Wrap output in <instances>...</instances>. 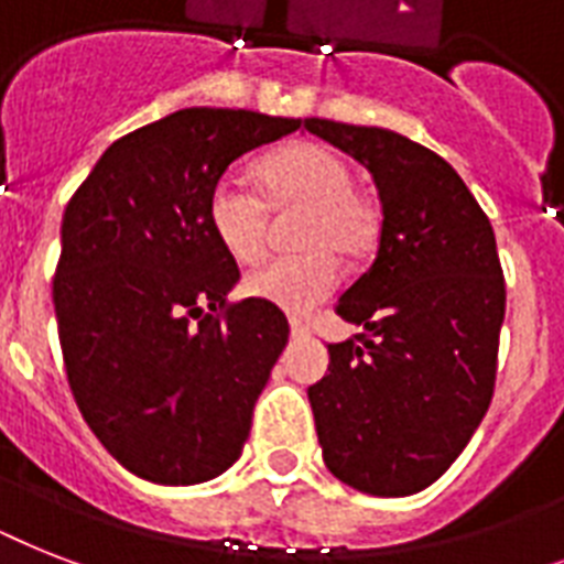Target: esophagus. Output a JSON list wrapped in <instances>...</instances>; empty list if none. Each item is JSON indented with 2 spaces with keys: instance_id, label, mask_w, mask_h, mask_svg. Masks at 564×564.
Segmentation results:
<instances>
[{
  "instance_id": "esophagus-1",
  "label": "esophagus",
  "mask_w": 564,
  "mask_h": 564,
  "mask_svg": "<svg viewBox=\"0 0 564 564\" xmlns=\"http://www.w3.org/2000/svg\"><path fill=\"white\" fill-rule=\"evenodd\" d=\"M290 330H292V336H307L310 334V327L304 325V322H301L299 316L290 318Z\"/></svg>"
}]
</instances>
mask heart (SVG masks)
<instances>
[{
	"label": "heart",
	"mask_w": 564,
	"mask_h": 564,
	"mask_svg": "<svg viewBox=\"0 0 564 564\" xmlns=\"http://www.w3.org/2000/svg\"><path fill=\"white\" fill-rule=\"evenodd\" d=\"M257 181L263 199L234 178L216 181L207 195V225L237 263H251L265 248L269 207L274 213L301 207L295 246L304 251L254 265L242 290L257 301L304 313L339 281L336 251L357 257L371 246L375 210L351 187V166L325 145L278 149L257 166Z\"/></svg>",
	"instance_id": "heart-1"
}]
</instances>
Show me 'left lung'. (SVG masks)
Listing matches in <instances>:
<instances>
[{"mask_svg":"<svg viewBox=\"0 0 564 564\" xmlns=\"http://www.w3.org/2000/svg\"><path fill=\"white\" fill-rule=\"evenodd\" d=\"M371 172L383 221L375 263L336 301L362 327L330 343L307 389L334 477L377 498L427 489L489 410L507 283L489 216L454 166L386 128L304 119Z\"/></svg>","mask_w":564,"mask_h":564,"instance_id":"obj_1","label":"left lung"}]
</instances>
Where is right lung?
Here are the masks:
<instances>
[{
	"instance_id": "1",
	"label": "right lung",
	"mask_w": 564,
	"mask_h": 564,
	"mask_svg": "<svg viewBox=\"0 0 564 564\" xmlns=\"http://www.w3.org/2000/svg\"><path fill=\"white\" fill-rule=\"evenodd\" d=\"M301 119L184 108L119 137L75 189L52 301L73 398L108 454L163 486L237 463L290 325L230 304L237 260L207 225L230 163Z\"/></svg>"
}]
</instances>
